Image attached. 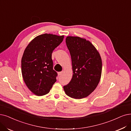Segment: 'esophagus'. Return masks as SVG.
<instances>
[{
    "mask_svg": "<svg viewBox=\"0 0 131 131\" xmlns=\"http://www.w3.org/2000/svg\"><path fill=\"white\" fill-rule=\"evenodd\" d=\"M62 74H63V72H62V71L59 72H58V75H59V76H61V75H62Z\"/></svg>",
    "mask_w": 131,
    "mask_h": 131,
    "instance_id": "obj_1",
    "label": "esophagus"
}]
</instances>
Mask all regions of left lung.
Returning <instances> with one entry per match:
<instances>
[{"mask_svg":"<svg viewBox=\"0 0 131 131\" xmlns=\"http://www.w3.org/2000/svg\"><path fill=\"white\" fill-rule=\"evenodd\" d=\"M66 42L72 61L73 75L63 86L67 96L82 99L91 94L100 81L102 62L99 53L90 41L78 36H67Z\"/></svg>","mask_w":131,"mask_h":131,"instance_id":"obj_1","label":"left lung"}]
</instances>
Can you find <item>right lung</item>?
I'll list each match as a JSON object with an SVG mask.
<instances>
[{"label": "right lung", "mask_w": 131, "mask_h": 131, "mask_svg": "<svg viewBox=\"0 0 131 131\" xmlns=\"http://www.w3.org/2000/svg\"><path fill=\"white\" fill-rule=\"evenodd\" d=\"M64 36L44 34L35 37L26 48L21 59L24 81L36 96L47 94L56 81L57 73L53 70V51Z\"/></svg>", "instance_id": "obj_1"}]
</instances>
